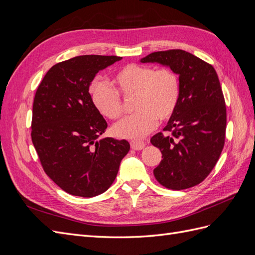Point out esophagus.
<instances>
[{
  "label": "esophagus",
  "mask_w": 255,
  "mask_h": 255,
  "mask_svg": "<svg viewBox=\"0 0 255 255\" xmlns=\"http://www.w3.org/2000/svg\"><path fill=\"white\" fill-rule=\"evenodd\" d=\"M145 142L144 141H140V140H132L130 141V148L133 150H141L144 148Z\"/></svg>",
  "instance_id": "1"
}]
</instances>
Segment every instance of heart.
Wrapping results in <instances>:
<instances>
[{
  "instance_id": "obj_1",
  "label": "heart",
  "mask_w": 255,
  "mask_h": 255,
  "mask_svg": "<svg viewBox=\"0 0 255 255\" xmlns=\"http://www.w3.org/2000/svg\"><path fill=\"white\" fill-rule=\"evenodd\" d=\"M115 89L103 82L95 81L90 87V99L96 110L111 120L125 113L122 99L134 98L137 111L115 125L116 136L138 139L156 127L157 119L166 121L174 114L181 97L179 75L169 68L129 64L115 74Z\"/></svg>"
}]
</instances>
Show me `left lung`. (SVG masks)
I'll return each instance as SVG.
<instances>
[{"label":"left lung","mask_w":255,"mask_h":255,"mask_svg":"<svg viewBox=\"0 0 255 255\" xmlns=\"http://www.w3.org/2000/svg\"><path fill=\"white\" fill-rule=\"evenodd\" d=\"M141 63H158L179 74L181 97L163 133L151 138L161 152L153 173L164 187L181 190L205 180L217 163L226 139L227 110L212 65L183 50L149 54Z\"/></svg>","instance_id":"left-lung-1"}]
</instances>
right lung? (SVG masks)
Instances as JSON below:
<instances>
[{
	"label": "right lung",
	"instance_id": "add662e5",
	"mask_svg": "<svg viewBox=\"0 0 255 255\" xmlns=\"http://www.w3.org/2000/svg\"><path fill=\"white\" fill-rule=\"evenodd\" d=\"M122 57L82 55L54 65L37 88L32 141L44 172L66 192L103 194L129 151L127 140L99 139L107 122L94 106L89 86L96 74Z\"/></svg>",
	"mask_w": 255,
	"mask_h": 255
}]
</instances>
